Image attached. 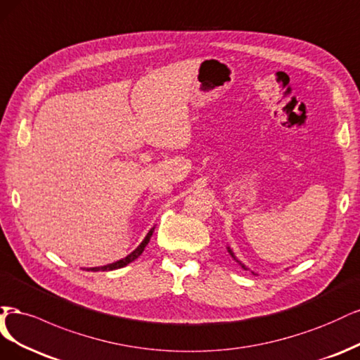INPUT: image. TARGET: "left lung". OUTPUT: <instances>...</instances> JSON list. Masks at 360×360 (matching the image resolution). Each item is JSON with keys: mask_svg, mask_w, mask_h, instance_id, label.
Returning a JSON list of instances; mask_svg holds the SVG:
<instances>
[{"mask_svg": "<svg viewBox=\"0 0 360 360\" xmlns=\"http://www.w3.org/2000/svg\"><path fill=\"white\" fill-rule=\"evenodd\" d=\"M227 251L230 252V256H231V257H233V259H235V260H236V262H238V263H239V264L242 266V268H243V269H247V268H245V266H243V264H242V263H240V262H239V260H238V259L235 257V254H233V251H231V250H230V247H227ZM252 274H254V272H252ZM254 275H256V274H254Z\"/></svg>", "mask_w": 360, "mask_h": 360, "instance_id": "8db88e82", "label": "left lung"}]
</instances>
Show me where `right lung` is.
<instances>
[{"label": "right lung", "instance_id": "obj_1", "mask_svg": "<svg viewBox=\"0 0 360 360\" xmlns=\"http://www.w3.org/2000/svg\"><path fill=\"white\" fill-rule=\"evenodd\" d=\"M153 233H154V229H150V230L148 231V235L145 236V239L142 240L141 245H139L133 252H130L129 256H127V257H124V259H121V260H118V262H115V263L106 264V266H100V268H89V269H86V271L97 272V271H113V269L124 268V266H127L129 263H131L133 260H136L139 256H141V254H142V252H143V250H145V247L148 245V242H149L150 236H153Z\"/></svg>", "mask_w": 360, "mask_h": 360}]
</instances>
